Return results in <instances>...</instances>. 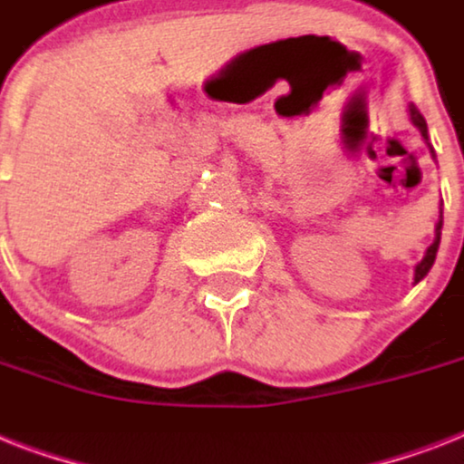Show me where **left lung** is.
<instances>
[{
	"mask_svg": "<svg viewBox=\"0 0 464 464\" xmlns=\"http://www.w3.org/2000/svg\"><path fill=\"white\" fill-rule=\"evenodd\" d=\"M410 115H411V122L419 127V132H421V137H424L426 141H429V130H426V120L424 115L414 108V105H410ZM433 154V151H431ZM440 228H443V211H440V218L439 224H436V238H433V243L429 246V250H426L424 260L419 262L417 269H414V284L421 282L426 275H429V269L433 267V260H436V253H439V246H440Z\"/></svg>",
	"mask_w": 464,
	"mask_h": 464,
	"instance_id": "left-lung-1",
	"label": "left lung"
}]
</instances>
